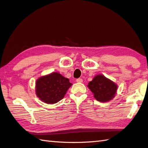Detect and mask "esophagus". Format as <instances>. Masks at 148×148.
<instances>
[{
  "instance_id": "obj_1",
  "label": "esophagus",
  "mask_w": 148,
  "mask_h": 148,
  "mask_svg": "<svg viewBox=\"0 0 148 148\" xmlns=\"http://www.w3.org/2000/svg\"><path fill=\"white\" fill-rule=\"evenodd\" d=\"M76 82L77 83H82L83 82V79L81 78H78V79H76Z\"/></svg>"
}]
</instances>
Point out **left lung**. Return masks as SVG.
I'll list each match as a JSON object with an SVG mask.
<instances>
[{
    "mask_svg": "<svg viewBox=\"0 0 148 148\" xmlns=\"http://www.w3.org/2000/svg\"><path fill=\"white\" fill-rule=\"evenodd\" d=\"M88 88L93 94L95 99L101 102H107L115 97L118 85L102 74H98L88 84Z\"/></svg>",
    "mask_w": 148,
    "mask_h": 148,
    "instance_id": "8db88e82",
    "label": "left lung"
}]
</instances>
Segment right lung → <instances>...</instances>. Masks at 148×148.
I'll return each instance as SVG.
<instances>
[{
    "label": "right lung",
    "mask_w": 148,
    "mask_h": 148,
    "mask_svg": "<svg viewBox=\"0 0 148 148\" xmlns=\"http://www.w3.org/2000/svg\"><path fill=\"white\" fill-rule=\"evenodd\" d=\"M72 84L68 78L54 72L37 79L36 94L43 102L53 104L64 98Z\"/></svg>",
    "instance_id": "right-lung-1"
}]
</instances>
